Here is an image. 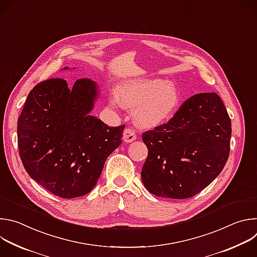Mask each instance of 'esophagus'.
Here are the masks:
<instances>
[{
	"instance_id": "34e87169",
	"label": "esophagus",
	"mask_w": 257,
	"mask_h": 257,
	"mask_svg": "<svg viewBox=\"0 0 257 257\" xmlns=\"http://www.w3.org/2000/svg\"><path fill=\"white\" fill-rule=\"evenodd\" d=\"M135 139H136V134H135L134 130L131 128L125 129V131L123 133V140L127 143H130V142L134 141Z\"/></svg>"
}]
</instances>
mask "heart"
<instances>
[{
  "instance_id": "obj_1",
  "label": "heart",
  "mask_w": 257,
  "mask_h": 257,
  "mask_svg": "<svg viewBox=\"0 0 257 257\" xmlns=\"http://www.w3.org/2000/svg\"><path fill=\"white\" fill-rule=\"evenodd\" d=\"M180 93L171 82L138 78L121 83L108 101L113 107L134 108V120L140 127L152 128L166 122L180 103Z\"/></svg>"
}]
</instances>
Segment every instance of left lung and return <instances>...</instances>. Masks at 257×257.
Returning a JSON list of instances; mask_svg holds the SVG:
<instances>
[{"mask_svg":"<svg viewBox=\"0 0 257 257\" xmlns=\"http://www.w3.org/2000/svg\"><path fill=\"white\" fill-rule=\"evenodd\" d=\"M232 134L227 108L215 92L197 93L166 124L142 134L149 150L143 185L154 195L185 199L207 187L224 169Z\"/></svg>","mask_w":257,"mask_h":257,"instance_id":"obj_1","label":"left lung"}]
</instances>
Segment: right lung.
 Wrapping results in <instances>:
<instances>
[{
    "instance_id": "right-lung-1",
    "label": "right lung",
    "mask_w": 257,
    "mask_h": 257,
    "mask_svg": "<svg viewBox=\"0 0 257 257\" xmlns=\"http://www.w3.org/2000/svg\"><path fill=\"white\" fill-rule=\"evenodd\" d=\"M97 96L91 79H78L72 86L62 78L48 79L31 89L18 118L23 167L57 196L89 193L105 160L122 143L125 125L109 127L89 115Z\"/></svg>"
}]
</instances>
